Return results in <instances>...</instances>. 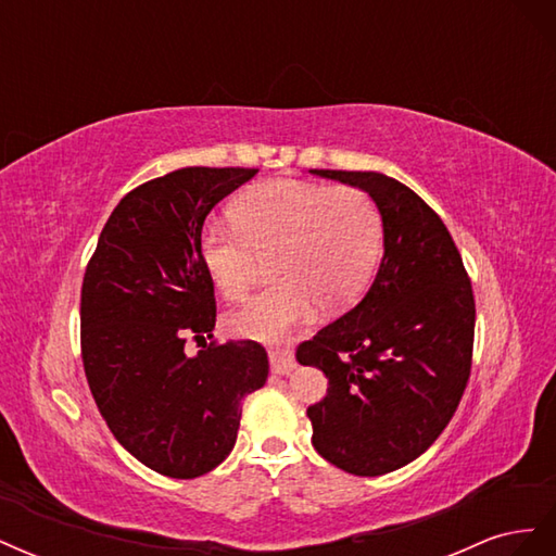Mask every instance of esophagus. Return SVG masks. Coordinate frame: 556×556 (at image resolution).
I'll list each match as a JSON object with an SVG mask.
<instances>
[{"instance_id": "1", "label": "esophagus", "mask_w": 556, "mask_h": 556, "mask_svg": "<svg viewBox=\"0 0 556 556\" xmlns=\"http://www.w3.org/2000/svg\"><path fill=\"white\" fill-rule=\"evenodd\" d=\"M268 359H271V371L278 374V376H288L296 368V359L292 355V350L276 348V350L268 352Z\"/></svg>"}]
</instances>
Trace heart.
I'll return each instance as SVG.
<instances>
[{
	"label": "heart",
	"instance_id": "obj_1",
	"mask_svg": "<svg viewBox=\"0 0 556 556\" xmlns=\"http://www.w3.org/2000/svg\"><path fill=\"white\" fill-rule=\"evenodd\" d=\"M231 220L204 225L199 255L215 292L229 301L245 296L262 260H274L271 288L229 315V327L248 339H278L319 304L348 308L374 278L382 217L359 188L264 180L233 199Z\"/></svg>",
	"mask_w": 556,
	"mask_h": 556
}]
</instances>
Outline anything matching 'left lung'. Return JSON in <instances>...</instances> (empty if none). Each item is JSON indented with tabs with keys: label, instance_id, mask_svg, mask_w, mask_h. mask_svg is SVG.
Segmentation results:
<instances>
[{
	"label": "left lung",
	"instance_id": "8db88e82",
	"mask_svg": "<svg viewBox=\"0 0 556 556\" xmlns=\"http://www.w3.org/2000/svg\"><path fill=\"white\" fill-rule=\"evenodd\" d=\"M311 174L364 190L382 217V262L359 304L296 348L329 380L308 408L313 445L352 476H384L431 447L470 376L476 301L447 227L378 172Z\"/></svg>",
	"mask_w": 556,
	"mask_h": 556
}]
</instances>
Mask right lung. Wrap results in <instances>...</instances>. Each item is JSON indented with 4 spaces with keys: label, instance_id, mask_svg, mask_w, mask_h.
<instances>
[{
    "label": "right lung",
    "instance_id": "1",
    "mask_svg": "<svg viewBox=\"0 0 556 556\" xmlns=\"http://www.w3.org/2000/svg\"><path fill=\"white\" fill-rule=\"evenodd\" d=\"M257 169L185 166L121 199L80 290V350L115 441L155 473L190 480L227 459L241 401L268 376L255 341L213 339L215 294L199 255L211 208ZM190 332L205 343L184 355Z\"/></svg>",
    "mask_w": 556,
    "mask_h": 556
}]
</instances>
